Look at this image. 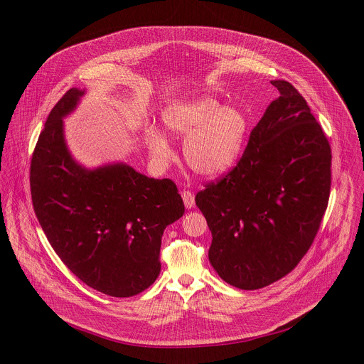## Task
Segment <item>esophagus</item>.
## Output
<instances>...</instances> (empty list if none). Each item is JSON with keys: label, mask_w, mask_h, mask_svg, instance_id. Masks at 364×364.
Here are the masks:
<instances>
[{"label": "esophagus", "mask_w": 364, "mask_h": 364, "mask_svg": "<svg viewBox=\"0 0 364 364\" xmlns=\"http://www.w3.org/2000/svg\"><path fill=\"white\" fill-rule=\"evenodd\" d=\"M181 197H183L186 209H191V207L194 205V194L191 191H188V190H184L181 193Z\"/></svg>", "instance_id": "obj_1"}]
</instances>
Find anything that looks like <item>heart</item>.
<instances>
[{
	"mask_svg": "<svg viewBox=\"0 0 364 364\" xmlns=\"http://www.w3.org/2000/svg\"><path fill=\"white\" fill-rule=\"evenodd\" d=\"M161 119L170 135L187 138L186 160L196 173L205 177L220 176L235 166L250 128L242 109L225 107L209 95L173 103L163 111ZM145 144L157 161L171 159V145L157 128L146 131Z\"/></svg>",
	"mask_w": 364,
	"mask_h": 364,
	"instance_id": "b5f03b06",
	"label": "heart"
}]
</instances>
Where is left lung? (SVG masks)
Listing matches in <instances>:
<instances>
[{
	"mask_svg": "<svg viewBox=\"0 0 364 364\" xmlns=\"http://www.w3.org/2000/svg\"><path fill=\"white\" fill-rule=\"evenodd\" d=\"M279 96L252 129L233 170L205 184L196 204L212 232L209 261L240 289L284 278L314 242L331 187V148L301 93Z\"/></svg>",
	"mask_w": 364,
	"mask_h": 364,
	"instance_id": "8db88e82",
	"label": "left lung"
}]
</instances>
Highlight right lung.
I'll list each match as a JSON object with an SVG mask.
<instances>
[{"instance_id":"right-lung-1","label":"right lung","mask_w":364,"mask_h":364,"mask_svg":"<svg viewBox=\"0 0 364 364\" xmlns=\"http://www.w3.org/2000/svg\"><path fill=\"white\" fill-rule=\"evenodd\" d=\"M85 90L69 89L48 114L30 166L38 223L62 262L90 288L134 296L161 271L164 229L184 215L170 178H149L124 163L93 170L73 160L63 118Z\"/></svg>"}]
</instances>
